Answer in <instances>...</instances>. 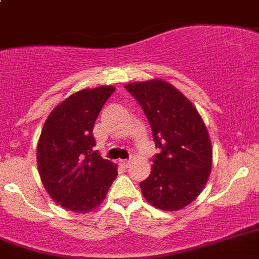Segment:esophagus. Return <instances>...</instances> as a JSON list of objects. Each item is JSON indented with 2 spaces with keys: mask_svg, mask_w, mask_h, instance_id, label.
Returning a JSON list of instances; mask_svg holds the SVG:
<instances>
[{
  "mask_svg": "<svg viewBox=\"0 0 259 259\" xmlns=\"http://www.w3.org/2000/svg\"><path fill=\"white\" fill-rule=\"evenodd\" d=\"M130 163H131V161H128V160H120L119 161V165L123 167H128L130 166Z\"/></svg>",
  "mask_w": 259,
  "mask_h": 259,
  "instance_id": "obj_1",
  "label": "esophagus"
}]
</instances>
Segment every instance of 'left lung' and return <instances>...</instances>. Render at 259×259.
Masks as SVG:
<instances>
[{"instance_id": "8db88e82", "label": "left lung", "mask_w": 259, "mask_h": 259, "mask_svg": "<svg viewBox=\"0 0 259 259\" xmlns=\"http://www.w3.org/2000/svg\"><path fill=\"white\" fill-rule=\"evenodd\" d=\"M151 124L156 148L151 176L140 182L148 202L177 211L195 200L211 173L212 148L204 121L182 93L162 79L125 85Z\"/></svg>"}]
</instances>
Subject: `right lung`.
I'll use <instances>...</instances> for the list:
<instances>
[{
    "instance_id": "1",
    "label": "right lung",
    "mask_w": 259,
    "mask_h": 259,
    "mask_svg": "<svg viewBox=\"0 0 259 259\" xmlns=\"http://www.w3.org/2000/svg\"><path fill=\"white\" fill-rule=\"evenodd\" d=\"M115 88L77 92L57 106L37 143V166L44 187L57 204L86 213L105 199L118 176L116 165L94 151L93 128Z\"/></svg>"
}]
</instances>
